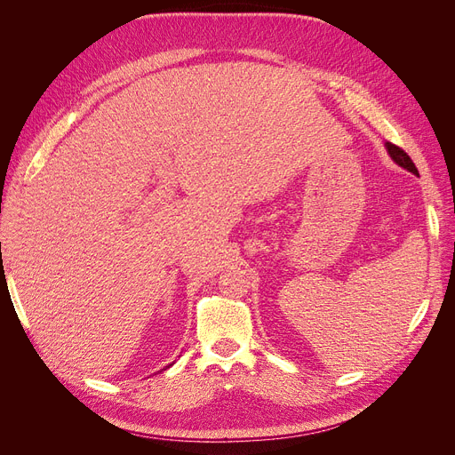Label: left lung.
<instances>
[{"label": "left lung", "mask_w": 455, "mask_h": 455, "mask_svg": "<svg viewBox=\"0 0 455 455\" xmlns=\"http://www.w3.org/2000/svg\"><path fill=\"white\" fill-rule=\"evenodd\" d=\"M387 146V151H389V156L393 157V161L396 163V164H401L403 169H406V171H410V172H414V174H418V169H416V164H414V161L410 159V156L406 154V151L403 149V148H398V146H395V144H391V142H387L385 144Z\"/></svg>", "instance_id": "obj_1"}]
</instances>
